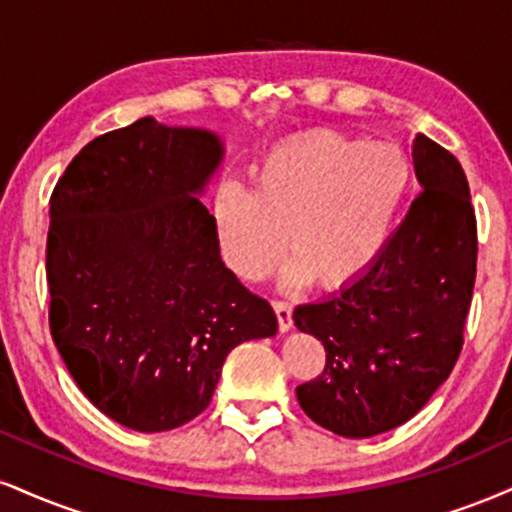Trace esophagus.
Returning <instances> with one entry per match:
<instances>
[{
  "label": "esophagus",
  "mask_w": 512,
  "mask_h": 512,
  "mask_svg": "<svg viewBox=\"0 0 512 512\" xmlns=\"http://www.w3.org/2000/svg\"><path fill=\"white\" fill-rule=\"evenodd\" d=\"M274 312L276 319H279V329L288 331L293 326V305L288 300H274Z\"/></svg>",
  "instance_id": "obj_1"
}]
</instances>
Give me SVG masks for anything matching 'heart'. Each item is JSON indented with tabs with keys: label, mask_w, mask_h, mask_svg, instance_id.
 I'll return each mask as SVG.
<instances>
[{
	"label": "heart",
	"mask_w": 512,
	"mask_h": 512,
	"mask_svg": "<svg viewBox=\"0 0 512 512\" xmlns=\"http://www.w3.org/2000/svg\"><path fill=\"white\" fill-rule=\"evenodd\" d=\"M412 166L396 143L341 133L295 138L257 166L255 190H219L221 248L233 272L262 279L286 250L293 281L346 288L389 248Z\"/></svg>",
	"instance_id": "1"
}]
</instances>
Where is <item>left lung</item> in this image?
Segmentation results:
<instances>
[{"label":"left lung","mask_w":512,"mask_h":512,"mask_svg":"<svg viewBox=\"0 0 512 512\" xmlns=\"http://www.w3.org/2000/svg\"><path fill=\"white\" fill-rule=\"evenodd\" d=\"M422 193L369 272L298 305L295 326L322 341L324 372L300 384L312 422L348 439L415 417L453 372L477 276V219L463 166L427 135L412 140Z\"/></svg>","instance_id":"1"}]
</instances>
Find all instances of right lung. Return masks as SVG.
<instances>
[{"instance_id":"add662e5","label":"right lung","mask_w":512,"mask_h":512,"mask_svg":"<svg viewBox=\"0 0 512 512\" xmlns=\"http://www.w3.org/2000/svg\"><path fill=\"white\" fill-rule=\"evenodd\" d=\"M221 155L217 135L145 116L85 145L49 200V331L78 389L135 432L195 420L226 355L276 334L195 197Z\"/></svg>"}]
</instances>
